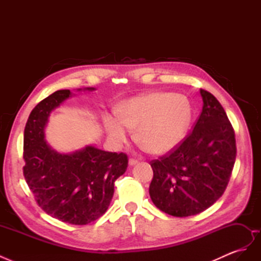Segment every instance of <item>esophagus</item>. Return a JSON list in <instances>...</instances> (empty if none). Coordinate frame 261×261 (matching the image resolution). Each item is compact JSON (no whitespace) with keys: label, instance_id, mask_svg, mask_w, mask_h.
Returning a JSON list of instances; mask_svg holds the SVG:
<instances>
[{"label":"esophagus","instance_id":"1","mask_svg":"<svg viewBox=\"0 0 261 261\" xmlns=\"http://www.w3.org/2000/svg\"><path fill=\"white\" fill-rule=\"evenodd\" d=\"M128 163H129V165H135V164L138 163V160L134 159V158H130V159L128 160Z\"/></svg>","mask_w":261,"mask_h":261}]
</instances>
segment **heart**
Wrapping results in <instances>:
<instances>
[{
	"mask_svg": "<svg viewBox=\"0 0 261 261\" xmlns=\"http://www.w3.org/2000/svg\"><path fill=\"white\" fill-rule=\"evenodd\" d=\"M192 121L191 102L181 94L156 92L129 100L121 108V117L107 116L106 129L115 144L127 140L138 127V139L154 153L175 148Z\"/></svg>",
	"mask_w": 261,
	"mask_h": 261,
	"instance_id": "obj_1",
	"label": "heart"
}]
</instances>
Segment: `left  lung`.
<instances>
[{"label": "left lung", "instance_id": "8db88e82", "mask_svg": "<svg viewBox=\"0 0 261 261\" xmlns=\"http://www.w3.org/2000/svg\"><path fill=\"white\" fill-rule=\"evenodd\" d=\"M200 94L202 111L193 130L150 162V198L173 217L195 216L211 207L223 195L235 163V133L223 107L207 90L200 89Z\"/></svg>", "mask_w": 261, "mask_h": 261}]
</instances>
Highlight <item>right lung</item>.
I'll return each mask as SVG.
<instances>
[{
    "mask_svg": "<svg viewBox=\"0 0 261 261\" xmlns=\"http://www.w3.org/2000/svg\"><path fill=\"white\" fill-rule=\"evenodd\" d=\"M93 90V88H87ZM70 97L69 90L50 94L31 111L23 132V176L35 200L62 222L85 225L105 215L114 194V181L128 165L127 154L86 147L62 154L44 139L53 109Z\"/></svg>",
    "mask_w": 261,
    "mask_h": 261,
    "instance_id": "obj_1",
    "label": "right lung"
}]
</instances>
